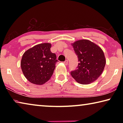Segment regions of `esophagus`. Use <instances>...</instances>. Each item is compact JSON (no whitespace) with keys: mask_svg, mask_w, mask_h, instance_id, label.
<instances>
[{"mask_svg":"<svg viewBox=\"0 0 123 123\" xmlns=\"http://www.w3.org/2000/svg\"><path fill=\"white\" fill-rule=\"evenodd\" d=\"M63 63H64V64H65V65H66V66H67V64H68V61H67V60H66V61H64V62H63Z\"/></svg>","mask_w":123,"mask_h":123,"instance_id":"34e87169","label":"esophagus"}]
</instances>
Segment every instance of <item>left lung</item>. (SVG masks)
<instances>
[{
    "instance_id": "8db88e82",
    "label": "left lung",
    "mask_w": 123,
    "mask_h": 123,
    "mask_svg": "<svg viewBox=\"0 0 123 123\" xmlns=\"http://www.w3.org/2000/svg\"><path fill=\"white\" fill-rule=\"evenodd\" d=\"M75 53L78 55L77 69L70 73L72 76L79 84L92 83L100 76L106 64L104 53L101 48L87 39H81L72 43Z\"/></svg>"
}]
</instances>
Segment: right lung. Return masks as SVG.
Returning a JSON list of instances; mask_svg holds the SVG:
<instances>
[{"label": "right lung", "instance_id": "obj_1", "mask_svg": "<svg viewBox=\"0 0 123 123\" xmlns=\"http://www.w3.org/2000/svg\"><path fill=\"white\" fill-rule=\"evenodd\" d=\"M49 43L35 45L23 55L20 62L25 77L31 83L41 85L48 81L53 75L58 61L56 54L50 51Z\"/></svg>", "mask_w": 123, "mask_h": 123}]
</instances>
